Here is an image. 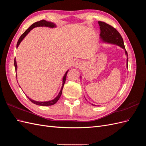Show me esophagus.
<instances>
[{"instance_id": "34e87169", "label": "esophagus", "mask_w": 146, "mask_h": 146, "mask_svg": "<svg viewBox=\"0 0 146 146\" xmlns=\"http://www.w3.org/2000/svg\"><path fill=\"white\" fill-rule=\"evenodd\" d=\"M74 66L76 68H78V69H80V68H82V66H83V63H82V61H76V62L74 63Z\"/></svg>"}]
</instances>
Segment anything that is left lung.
Listing matches in <instances>:
<instances>
[{"label": "left lung", "instance_id": "8db88e82", "mask_svg": "<svg viewBox=\"0 0 146 146\" xmlns=\"http://www.w3.org/2000/svg\"><path fill=\"white\" fill-rule=\"evenodd\" d=\"M98 23L100 26V38L101 40L104 42L117 45L125 50V55L127 56V67L128 68V54L125 50L121 35L117 32L116 29H114L110 25L102 21H99ZM92 105H94L93 104Z\"/></svg>", "mask_w": 146, "mask_h": 146}]
</instances>
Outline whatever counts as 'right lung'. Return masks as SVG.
<instances>
[{
	"label": "right lung",
	"instance_id": "right-lung-1",
	"mask_svg": "<svg viewBox=\"0 0 146 146\" xmlns=\"http://www.w3.org/2000/svg\"><path fill=\"white\" fill-rule=\"evenodd\" d=\"M50 27V28H54V27H56V25L53 23H51V22H48V21H46V20H41L40 21H38V22H36V23H33L32 25L30 26V27L29 28H28L27 30H26L24 33L21 35V36H20L19 39L18 41H17V45H16V47L17 48V47L19 46V45L20 44L21 42L23 40V39L25 37L26 35H27L30 32V30H32L33 28H35V27ZM14 64H15V70H16V72L17 70V64H16V59H15V61H14ZM68 72V70H67L66 71V72L64 74V76H63V84H62V87H61V90L59 92V94H58V96H57L56 98L53 99L52 100H49V101H46V102H38V101H35V100H33L32 99H31L30 98H29V97L27 96V98H29V99L32 102H33V104H36V105H40V106H44V107H46V106H50V105H54L56 103V102L58 101L60 98V96H61V94H62V91H63V86H64V84L65 83V81H66V76H67V74ZM16 76H17L16 75Z\"/></svg>",
	"mask_w": 146,
	"mask_h": 146
}]
</instances>
